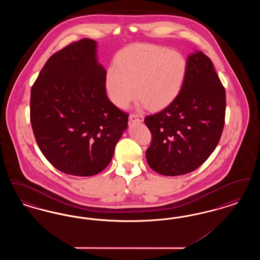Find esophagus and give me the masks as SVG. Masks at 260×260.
Instances as JSON below:
<instances>
[{"label": "esophagus", "instance_id": "esophagus-1", "mask_svg": "<svg viewBox=\"0 0 260 260\" xmlns=\"http://www.w3.org/2000/svg\"><path fill=\"white\" fill-rule=\"evenodd\" d=\"M144 118L140 114H132L129 116V122H143Z\"/></svg>", "mask_w": 260, "mask_h": 260}]
</instances>
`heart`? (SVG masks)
<instances>
[{
	"label": "heart",
	"mask_w": 260,
	"mask_h": 260,
	"mask_svg": "<svg viewBox=\"0 0 260 260\" xmlns=\"http://www.w3.org/2000/svg\"><path fill=\"white\" fill-rule=\"evenodd\" d=\"M187 73L183 55L168 48L141 44L123 50L106 75L112 102L125 107L136 96L150 110H161L180 93Z\"/></svg>",
	"instance_id": "obj_1"
}]
</instances>
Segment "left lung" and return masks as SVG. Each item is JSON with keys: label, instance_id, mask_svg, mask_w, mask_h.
Wrapping results in <instances>:
<instances>
[{"label": "left lung", "instance_id": "1", "mask_svg": "<svg viewBox=\"0 0 260 260\" xmlns=\"http://www.w3.org/2000/svg\"><path fill=\"white\" fill-rule=\"evenodd\" d=\"M225 88L212 62L197 50L187 58L182 89L171 105L144 120L152 141L149 167L168 176L182 175L208 160L222 135Z\"/></svg>", "mask_w": 260, "mask_h": 260}]
</instances>
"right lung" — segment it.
Masks as SVG:
<instances>
[{
    "mask_svg": "<svg viewBox=\"0 0 260 260\" xmlns=\"http://www.w3.org/2000/svg\"><path fill=\"white\" fill-rule=\"evenodd\" d=\"M96 42L82 39L55 52L31 88L30 120L38 146L62 173L91 176L112 160L128 115L106 94Z\"/></svg>",
    "mask_w": 260,
    "mask_h": 260,
    "instance_id": "right-lung-1",
    "label": "right lung"
}]
</instances>
